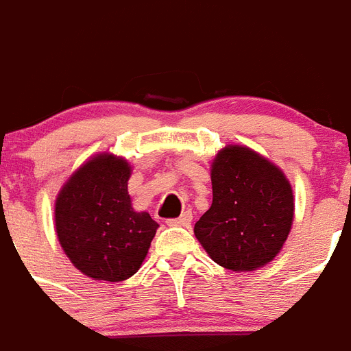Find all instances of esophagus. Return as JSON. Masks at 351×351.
<instances>
[{
  "instance_id": "34e87169",
  "label": "esophagus",
  "mask_w": 351,
  "mask_h": 351,
  "mask_svg": "<svg viewBox=\"0 0 351 351\" xmlns=\"http://www.w3.org/2000/svg\"><path fill=\"white\" fill-rule=\"evenodd\" d=\"M191 219H193L191 213H190V210H186V213H182L179 218L169 219V221H167V225H169V226H190Z\"/></svg>"
}]
</instances>
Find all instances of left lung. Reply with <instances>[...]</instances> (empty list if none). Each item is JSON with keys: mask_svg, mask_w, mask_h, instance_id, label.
I'll return each mask as SVG.
<instances>
[{"mask_svg": "<svg viewBox=\"0 0 351 351\" xmlns=\"http://www.w3.org/2000/svg\"><path fill=\"white\" fill-rule=\"evenodd\" d=\"M213 204L195 237L214 262L234 272L267 265L287 243L293 190L280 167L247 145L228 144L210 163Z\"/></svg>", "mask_w": 351, "mask_h": 351, "instance_id": "obj_1", "label": "left lung"}]
</instances>
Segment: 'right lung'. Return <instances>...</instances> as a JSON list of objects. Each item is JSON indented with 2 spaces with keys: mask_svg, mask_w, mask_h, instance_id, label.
Here are the masks:
<instances>
[{
  "mask_svg": "<svg viewBox=\"0 0 351 351\" xmlns=\"http://www.w3.org/2000/svg\"><path fill=\"white\" fill-rule=\"evenodd\" d=\"M130 178L126 158L98 153L71 173L56 197L58 241L73 267L91 280L132 278L160 226L149 213L132 207Z\"/></svg>",
  "mask_w": 351,
  "mask_h": 351,
  "instance_id": "obj_1",
  "label": "right lung"
}]
</instances>
